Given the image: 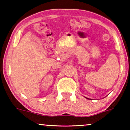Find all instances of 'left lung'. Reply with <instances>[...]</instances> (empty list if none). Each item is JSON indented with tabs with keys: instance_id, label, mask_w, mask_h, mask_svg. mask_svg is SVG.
<instances>
[{
	"instance_id": "8db88e82",
	"label": "left lung",
	"mask_w": 130,
	"mask_h": 130,
	"mask_svg": "<svg viewBox=\"0 0 130 130\" xmlns=\"http://www.w3.org/2000/svg\"><path fill=\"white\" fill-rule=\"evenodd\" d=\"M87 99H88V98H87Z\"/></svg>"
}]
</instances>
